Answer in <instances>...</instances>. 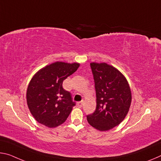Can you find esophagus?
Instances as JSON below:
<instances>
[{
	"label": "esophagus",
	"instance_id": "esophagus-1",
	"mask_svg": "<svg viewBox=\"0 0 161 161\" xmlns=\"http://www.w3.org/2000/svg\"><path fill=\"white\" fill-rule=\"evenodd\" d=\"M76 105H77L79 108H81V107L83 106V102H78V103H76Z\"/></svg>",
	"mask_w": 161,
	"mask_h": 161
}]
</instances>
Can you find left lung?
I'll list each match as a JSON object with an SVG mask.
<instances>
[{
  "label": "left lung",
  "instance_id": "obj_1",
  "mask_svg": "<svg viewBox=\"0 0 161 161\" xmlns=\"http://www.w3.org/2000/svg\"><path fill=\"white\" fill-rule=\"evenodd\" d=\"M97 106L92 114L86 115L89 124L97 130L106 131L120 123L131 104L130 89L125 76L106 63H91Z\"/></svg>",
  "mask_w": 161,
  "mask_h": 161
}]
</instances>
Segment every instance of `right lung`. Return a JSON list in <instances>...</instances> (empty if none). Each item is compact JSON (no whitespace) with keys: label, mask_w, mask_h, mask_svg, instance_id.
I'll use <instances>...</instances> for the list:
<instances>
[{"label":"right lung","mask_w":161,"mask_h":161,"mask_svg":"<svg viewBox=\"0 0 161 161\" xmlns=\"http://www.w3.org/2000/svg\"><path fill=\"white\" fill-rule=\"evenodd\" d=\"M79 67L77 63L57 62L34 76L28 86L26 99L31 113L37 122L55 127L66 121L76 103L69 92L63 88V81Z\"/></svg>","instance_id":"1"}]
</instances>
